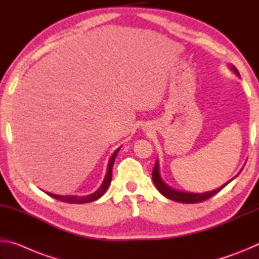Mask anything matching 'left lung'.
Segmentation results:
<instances>
[{"label":"left lung","mask_w":259,"mask_h":259,"mask_svg":"<svg viewBox=\"0 0 259 259\" xmlns=\"http://www.w3.org/2000/svg\"><path fill=\"white\" fill-rule=\"evenodd\" d=\"M230 68L233 71L236 75L240 76V74L238 72V69H236L233 65H230ZM241 172V170H240ZM239 172V174H240ZM238 174V175H239ZM236 175V176H238ZM235 176V177H236ZM234 177V178H235ZM152 178H153V183H154V185L156 186L157 191H159L162 195L165 196V198H168L172 201H176V202H181V203H198V202H202V201L207 200L209 198H211L214 194H217V193L223 190L227 184L231 183L233 181L234 178H232L231 181H229L227 183H225L224 185H222L221 187L216 188V190L213 191H209V192H203V193H191V192H182V191H177L175 190V188L170 187L169 185H166V184L162 181V178L160 176V169H159V161L156 160L155 162V165H154V169H153V174H152Z\"/></svg>","instance_id":"obj_1"}]
</instances>
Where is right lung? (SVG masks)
Segmentation results:
<instances>
[{"instance_id":"obj_1","label":"right lung","mask_w":259,"mask_h":259,"mask_svg":"<svg viewBox=\"0 0 259 259\" xmlns=\"http://www.w3.org/2000/svg\"><path fill=\"white\" fill-rule=\"evenodd\" d=\"M119 147L115 152L113 153V155L111 156V159L108 161V165H107V172L106 176L104 178V182L102 185L99 186V188L96 192L91 193L89 195H57V194H52V193H48L46 192L48 195H50L51 198H54L56 200H59L61 202H67V203H75V204H81V203H88V202H93V201L98 200L99 198H102L104 195V193L106 192V190L109 186V184L112 182V169H113V164L114 161H115V157L117 155V153L120 151Z\"/></svg>"}]
</instances>
